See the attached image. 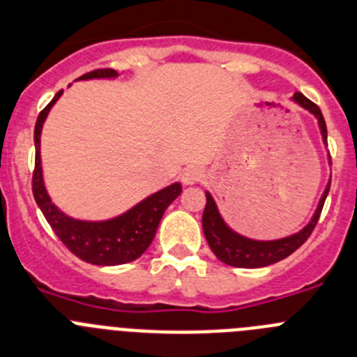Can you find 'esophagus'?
I'll return each instance as SVG.
<instances>
[{"label":"esophagus","instance_id":"34e87169","mask_svg":"<svg viewBox=\"0 0 357 357\" xmlns=\"http://www.w3.org/2000/svg\"><path fill=\"white\" fill-rule=\"evenodd\" d=\"M202 176H204V172H202L201 167L190 165V167H186L185 171H183L181 181L185 183V185H195V183L201 181Z\"/></svg>","mask_w":357,"mask_h":357}]
</instances>
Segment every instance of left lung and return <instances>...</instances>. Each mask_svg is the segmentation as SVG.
Returning <instances> with one entry per match:
<instances>
[{
  "mask_svg": "<svg viewBox=\"0 0 357 357\" xmlns=\"http://www.w3.org/2000/svg\"><path fill=\"white\" fill-rule=\"evenodd\" d=\"M291 99L297 102L298 107H303L304 110H307L310 114H313L317 117L320 133H322V140L324 144H327V128L320 108L313 101H310L306 96L301 94V92H295ZM329 186L331 181L327 183L326 190H324L322 197L319 201V206L314 210L310 222L298 231V233L290 234V236H284V238L279 240H252L233 231L224 222L222 215L218 211L210 192H206V208L202 211V231H204L208 245H210V249L213 250V255L220 261L231 266H238V268H259V266H266L272 265V263L281 261L287 256H290L291 252H295L298 247L310 238L311 231L314 229V226L319 222L320 213H322L324 202H326L327 194H329Z\"/></svg>",
  "mask_w": 357,
  "mask_h": 357,
  "instance_id": "1",
  "label": "left lung"
}]
</instances>
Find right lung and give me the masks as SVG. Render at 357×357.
I'll return each instance as SVG.
<instances>
[{
    "mask_svg": "<svg viewBox=\"0 0 357 357\" xmlns=\"http://www.w3.org/2000/svg\"><path fill=\"white\" fill-rule=\"evenodd\" d=\"M96 78H117V70L96 69L79 76L78 79ZM62 92L63 91L56 92L50 105L38 114L37 123H35V171L33 181H31L35 202L44 213L54 234L79 259L102 266L133 261L140 258L151 245L163 213L169 204L181 194V185L172 183L162 190L151 194L149 197L135 204L123 215H117L108 220H78L63 213L47 194L43 178V165H40V133H43L44 121Z\"/></svg>",
    "mask_w": 357,
    "mask_h": 357,
    "instance_id": "1",
    "label": "right lung"
}]
</instances>
